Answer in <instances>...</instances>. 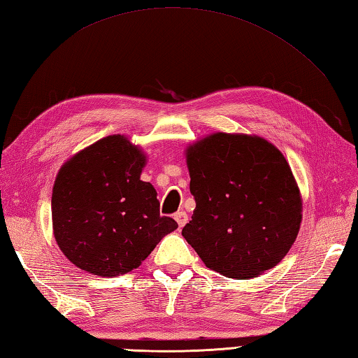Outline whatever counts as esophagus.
<instances>
[{"instance_id": "1", "label": "esophagus", "mask_w": 358, "mask_h": 358, "mask_svg": "<svg viewBox=\"0 0 358 358\" xmlns=\"http://www.w3.org/2000/svg\"><path fill=\"white\" fill-rule=\"evenodd\" d=\"M173 218H175V222L178 223V226L180 227H183L186 223H187V220H189V217H187V214L185 210H180V212H177V214L173 215Z\"/></svg>"}]
</instances>
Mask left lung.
Here are the masks:
<instances>
[{
	"instance_id": "left-lung-1",
	"label": "left lung",
	"mask_w": 358,
	"mask_h": 358,
	"mask_svg": "<svg viewBox=\"0 0 358 358\" xmlns=\"http://www.w3.org/2000/svg\"><path fill=\"white\" fill-rule=\"evenodd\" d=\"M195 199L183 237L209 269L252 278L277 266L301 223V196L283 154L255 135L218 132L186 150Z\"/></svg>"
}]
</instances>
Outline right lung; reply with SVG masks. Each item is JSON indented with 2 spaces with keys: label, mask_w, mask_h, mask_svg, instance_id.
<instances>
[{
  "label": "right lung",
  "mask_w": 358,
  "mask_h": 358,
  "mask_svg": "<svg viewBox=\"0 0 358 358\" xmlns=\"http://www.w3.org/2000/svg\"><path fill=\"white\" fill-rule=\"evenodd\" d=\"M144 164L138 146L124 135H109L59 169L52 191L53 235L77 268L123 275L178 227L159 215L157 191L140 180Z\"/></svg>",
  "instance_id": "obj_1"
}]
</instances>
